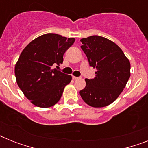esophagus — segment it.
I'll return each mask as SVG.
<instances>
[{"label":"esophagus","mask_w":148,"mask_h":148,"mask_svg":"<svg viewBox=\"0 0 148 148\" xmlns=\"http://www.w3.org/2000/svg\"><path fill=\"white\" fill-rule=\"evenodd\" d=\"M72 78L74 79V80H78V79H80V77H78L73 76V77H72Z\"/></svg>","instance_id":"obj_1"}]
</instances>
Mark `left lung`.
I'll return each instance as SVG.
<instances>
[{"label": "left lung", "instance_id": "8db88e82", "mask_svg": "<svg viewBox=\"0 0 148 148\" xmlns=\"http://www.w3.org/2000/svg\"><path fill=\"white\" fill-rule=\"evenodd\" d=\"M81 49L90 66L97 69L94 79H85L80 95L87 104L103 108L112 103L125 88L131 76V64L115 43L101 36L81 40Z\"/></svg>", "mask_w": 148, "mask_h": 148}]
</instances>
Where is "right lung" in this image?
<instances>
[{"instance_id":"obj_1","label":"right lung","mask_w":148,"mask_h":148,"mask_svg":"<svg viewBox=\"0 0 148 148\" xmlns=\"http://www.w3.org/2000/svg\"><path fill=\"white\" fill-rule=\"evenodd\" d=\"M74 40V38L45 34L23 50L15 64V77L20 89L34 105L50 108L60 101L72 77L53 67L62 64L64 53Z\"/></svg>"}]
</instances>
